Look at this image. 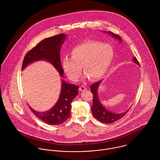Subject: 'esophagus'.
I'll use <instances>...</instances> for the list:
<instances>
[{
    "label": "esophagus",
    "instance_id": "1",
    "mask_svg": "<svg viewBox=\"0 0 160 160\" xmlns=\"http://www.w3.org/2000/svg\"><path fill=\"white\" fill-rule=\"evenodd\" d=\"M86 89H87V88H86L85 86H81V87L79 88V91H86Z\"/></svg>",
    "mask_w": 160,
    "mask_h": 160
}]
</instances>
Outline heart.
Returning <instances> with one entry per match:
<instances>
[{
	"label": "heart",
	"mask_w": 160,
	"mask_h": 160,
	"mask_svg": "<svg viewBox=\"0 0 160 160\" xmlns=\"http://www.w3.org/2000/svg\"><path fill=\"white\" fill-rule=\"evenodd\" d=\"M71 58L65 57L63 68L72 81H77L82 67L85 78L96 81L104 76L114 57L112 47L107 44L87 41L74 47L71 52Z\"/></svg>",
	"instance_id": "obj_1"
}]
</instances>
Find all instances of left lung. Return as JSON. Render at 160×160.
Here are the masks:
<instances>
[{"label":"left lung","mask_w":160,"mask_h":160,"mask_svg":"<svg viewBox=\"0 0 160 160\" xmlns=\"http://www.w3.org/2000/svg\"><path fill=\"white\" fill-rule=\"evenodd\" d=\"M106 32V31H104ZM108 34H110L115 39H118L119 42L122 41L121 38L116 34H114V33L108 31ZM133 62L137 64L138 65H139V63L137 61V58L136 57H134L132 58ZM102 80L94 83L92 84L91 86V92L93 94V105L91 107V111L92 112L93 116L95 117V119H97L98 121H100L101 122L106 123V124H111L113 123L115 121H118V119H121L122 118L125 114H126L129 109L127 110L126 111L121 113H114L113 112L109 111L107 110L100 102L98 95V89L100 86V84H101Z\"/></svg>","instance_id":"obj_1"}]
</instances>
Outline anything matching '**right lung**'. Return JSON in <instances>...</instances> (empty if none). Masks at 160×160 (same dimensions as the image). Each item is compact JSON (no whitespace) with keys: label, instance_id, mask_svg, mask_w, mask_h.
<instances>
[{"label":"right lung","instance_id":"obj_1","mask_svg":"<svg viewBox=\"0 0 160 160\" xmlns=\"http://www.w3.org/2000/svg\"><path fill=\"white\" fill-rule=\"evenodd\" d=\"M67 35L60 34L51 38H48L40 42L37 46L29 51L23 60L22 70L31 63L45 60L51 63L63 77V69L60 60V48ZM78 86L71 84L62 79V88L59 98L54 106L46 112H38L29 107L38 118L48 124L59 125L66 121L70 116L71 103L78 95Z\"/></svg>","mask_w":160,"mask_h":160}]
</instances>
